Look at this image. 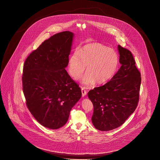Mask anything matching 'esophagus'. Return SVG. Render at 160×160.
<instances>
[{
  "instance_id": "esophagus-1",
  "label": "esophagus",
  "mask_w": 160,
  "mask_h": 160,
  "mask_svg": "<svg viewBox=\"0 0 160 160\" xmlns=\"http://www.w3.org/2000/svg\"><path fill=\"white\" fill-rule=\"evenodd\" d=\"M82 97H84V96L86 95L87 92H86V90H85V88H84V87H82Z\"/></svg>"
}]
</instances>
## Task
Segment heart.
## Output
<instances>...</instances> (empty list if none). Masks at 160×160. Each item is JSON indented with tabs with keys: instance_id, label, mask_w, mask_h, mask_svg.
I'll list each match as a JSON object with an SVG mask.
<instances>
[{
	"instance_id": "obj_1",
	"label": "heart",
	"mask_w": 160,
	"mask_h": 160,
	"mask_svg": "<svg viewBox=\"0 0 160 160\" xmlns=\"http://www.w3.org/2000/svg\"><path fill=\"white\" fill-rule=\"evenodd\" d=\"M118 64V56L113 49L99 43H90L73 52L68 58V70L74 79L78 80L87 66V73L81 82L90 86L96 82L102 84L110 80L116 72Z\"/></svg>"
}]
</instances>
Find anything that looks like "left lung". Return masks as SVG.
<instances>
[{
	"instance_id": "left-lung-1",
	"label": "left lung",
	"mask_w": 160,
	"mask_h": 160,
	"mask_svg": "<svg viewBox=\"0 0 160 160\" xmlns=\"http://www.w3.org/2000/svg\"><path fill=\"white\" fill-rule=\"evenodd\" d=\"M121 66L104 86L88 92L94 111L92 121L100 131H110L121 126L137 106L141 74L130 51L118 45Z\"/></svg>"
}]
</instances>
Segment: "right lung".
<instances>
[{"label": "right lung", "mask_w": 160, "mask_h": 160, "mask_svg": "<svg viewBox=\"0 0 160 160\" xmlns=\"http://www.w3.org/2000/svg\"><path fill=\"white\" fill-rule=\"evenodd\" d=\"M73 38L69 31L54 34L30 54L23 66L27 107L35 119L49 129L63 127L82 97L80 88L65 69Z\"/></svg>", "instance_id": "add662e5"}]
</instances>
